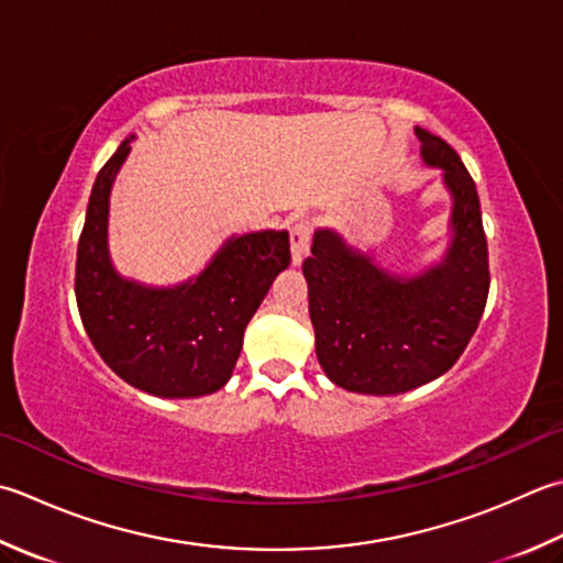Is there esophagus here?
<instances>
[{"instance_id":"obj_1","label":"esophagus","mask_w":563,"mask_h":563,"mask_svg":"<svg viewBox=\"0 0 563 563\" xmlns=\"http://www.w3.org/2000/svg\"><path fill=\"white\" fill-rule=\"evenodd\" d=\"M312 231H314V222L312 219H300L290 231V251H292V263H302V258L310 251V241H312Z\"/></svg>"}]
</instances>
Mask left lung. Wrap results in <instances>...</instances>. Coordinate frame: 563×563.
I'll list each match as a JSON object with an SVG mask.
<instances>
[{"label": "left lung", "mask_w": 563, "mask_h": 563, "mask_svg": "<svg viewBox=\"0 0 563 563\" xmlns=\"http://www.w3.org/2000/svg\"><path fill=\"white\" fill-rule=\"evenodd\" d=\"M422 161L451 195L444 258L417 275L380 268L332 229H317L302 263L319 366L339 388L398 395L446 373L486 310L490 273L476 183L444 139L415 129Z\"/></svg>", "instance_id": "left-lung-1"}]
</instances>
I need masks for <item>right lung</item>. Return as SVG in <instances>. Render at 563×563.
Wrapping results in <instances>:
<instances>
[{"mask_svg": "<svg viewBox=\"0 0 563 563\" xmlns=\"http://www.w3.org/2000/svg\"><path fill=\"white\" fill-rule=\"evenodd\" d=\"M131 141H121L92 187L77 244V310L97 354L121 380L156 398H200L231 378L246 324L275 275L290 266V236L273 229L229 236L195 278L173 288L121 278L109 258L107 224Z\"/></svg>", "mask_w": 563, "mask_h": 563, "instance_id": "1", "label": "right lung"}]
</instances>
